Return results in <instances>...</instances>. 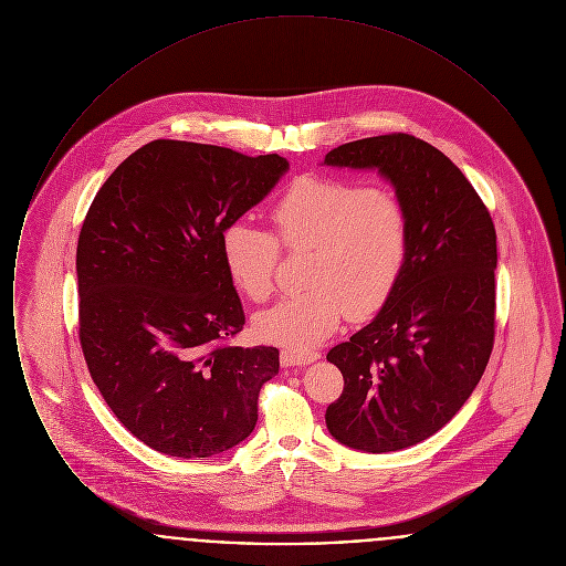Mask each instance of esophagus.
Segmentation results:
<instances>
[{
    "mask_svg": "<svg viewBox=\"0 0 566 566\" xmlns=\"http://www.w3.org/2000/svg\"><path fill=\"white\" fill-rule=\"evenodd\" d=\"M321 354L316 350H307V348H284L280 352V363L282 367H295V365H310L314 360H318Z\"/></svg>",
    "mask_w": 566,
    "mask_h": 566,
    "instance_id": "34e87169",
    "label": "esophagus"
}]
</instances>
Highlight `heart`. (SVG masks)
I'll return each mask as SVG.
<instances>
[{
    "label": "heart",
    "mask_w": 566,
    "mask_h": 566,
    "mask_svg": "<svg viewBox=\"0 0 566 566\" xmlns=\"http://www.w3.org/2000/svg\"><path fill=\"white\" fill-rule=\"evenodd\" d=\"M270 220L284 248H314L316 254L307 273L314 289L284 296L254 318L265 342L314 346L337 328L344 312L354 321L376 314L403 273L409 214L397 195L369 182L301 178L275 201ZM275 238L248 222H233L222 233L227 273L254 303L273 293Z\"/></svg>",
    "instance_id": "obj_1"
}]
</instances>
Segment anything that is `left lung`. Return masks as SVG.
<instances>
[{
  "label": "left lung",
  "mask_w": 566,
  "mask_h": 566,
  "mask_svg": "<svg viewBox=\"0 0 566 566\" xmlns=\"http://www.w3.org/2000/svg\"><path fill=\"white\" fill-rule=\"evenodd\" d=\"M324 165L377 169L409 214L397 286L371 323L326 354L344 376L324 416L328 432L360 452H397L443 429L484 376L496 231L464 174L413 135L348 142Z\"/></svg>",
  "instance_id": "8db88e82"
}]
</instances>
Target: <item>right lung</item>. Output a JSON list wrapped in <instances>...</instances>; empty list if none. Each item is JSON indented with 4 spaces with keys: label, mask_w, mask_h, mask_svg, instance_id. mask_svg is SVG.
I'll return each mask as SVG.
<instances>
[{
    "label": "right lung",
    "mask_w": 566,
    "mask_h": 566,
    "mask_svg": "<svg viewBox=\"0 0 566 566\" xmlns=\"http://www.w3.org/2000/svg\"><path fill=\"white\" fill-rule=\"evenodd\" d=\"M286 171L277 155L155 139L112 171L82 222L88 374L123 427L161 454L214 457L254 431L280 352L224 344L245 316L222 233Z\"/></svg>",
    "instance_id": "1"
}]
</instances>
